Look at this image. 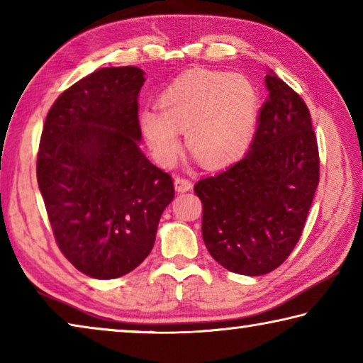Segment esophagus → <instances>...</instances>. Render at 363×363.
<instances>
[{
	"label": "esophagus",
	"mask_w": 363,
	"mask_h": 363,
	"mask_svg": "<svg viewBox=\"0 0 363 363\" xmlns=\"http://www.w3.org/2000/svg\"><path fill=\"white\" fill-rule=\"evenodd\" d=\"M174 189H176V192H187V190L192 189V182L186 179V177L177 176L174 179Z\"/></svg>",
	"instance_id": "34e87169"
}]
</instances>
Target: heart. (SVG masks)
I'll list each match as a JSON object with an SVG mask.
<instances>
[{"label":"heart","instance_id":"1","mask_svg":"<svg viewBox=\"0 0 363 363\" xmlns=\"http://www.w3.org/2000/svg\"><path fill=\"white\" fill-rule=\"evenodd\" d=\"M160 112L145 108L139 126L160 163L179 157V133L206 167L223 168L245 155L253 143L261 99L253 79L242 73L189 72L163 91Z\"/></svg>","mask_w":363,"mask_h":363}]
</instances>
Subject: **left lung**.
Returning a JSON list of instances; mask_svg holds the SVG:
<instances>
[{
	"label": "left lung",
	"instance_id": "left-lung-1",
	"mask_svg": "<svg viewBox=\"0 0 363 363\" xmlns=\"http://www.w3.org/2000/svg\"><path fill=\"white\" fill-rule=\"evenodd\" d=\"M267 101L240 162L195 184L210 255L242 275L272 272L296 247L318 186L320 160L309 108L269 72Z\"/></svg>",
	"mask_w": 363,
	"mask_h": 363
}]
</instances>
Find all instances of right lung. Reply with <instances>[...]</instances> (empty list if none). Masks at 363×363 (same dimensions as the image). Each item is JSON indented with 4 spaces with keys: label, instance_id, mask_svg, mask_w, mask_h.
Returning a JSON list of instances; mask_svg holds the SVG:
<instances>
[{
    "label": "right lung",
    "instance_id": "1",
    "mask_svg": "<svg viewBox=\"0 0 363 363\" xmlns=\"http://www.w3.org/2000/svg\"><path fill=\"white\" fill-rule=\"evenodd\" d=\"M138 67H106L49 108L36 177L62 255L79 272L108 280L136 269L153 248L174 196L173 179L139 149Z\"/></svg>",
    "mask_w": 363,
    "mask_h": 363
}]
</instances>
